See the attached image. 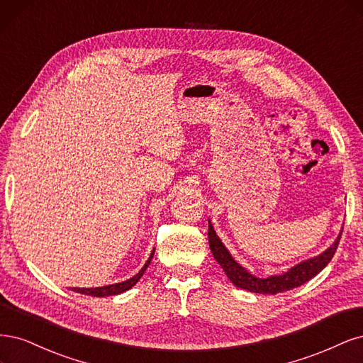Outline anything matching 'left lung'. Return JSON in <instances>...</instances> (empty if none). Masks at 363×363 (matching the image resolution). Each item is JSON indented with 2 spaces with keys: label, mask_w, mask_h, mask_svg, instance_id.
<instances>
[{
  "label": "left lung",
  "mask_w": 363,
  "mask_h": 363,
  "mask_svg": "<svg viewBox=\"0 0 363 363\" xmlns=\"http://www.w3.org/2000/svg\"><path fill=\"white\" fill-rule=\"evenodd\" d=\"M342 233V230H341ZM341 233H339L335 242L329 249L324 250L321 255L315 256V258L306 259L296 267L289 268L284 274L270 276L267 279H259L250 274L244 267H241L235 259L232 258L229 250L221 242L218 235L216 233L211 221L208 226V240H209V249H211L216 261L223 268L226 276L230 279V282L237 288L247 289L250 292H258V294H277V292L289 291L292 288H297L303 284H306L313 276H317L323 268L329 264L333 258V255L337 249L339 240H341Z\"/></svg>",
  "instance_id": "left-lung-1"
}]
</instances>
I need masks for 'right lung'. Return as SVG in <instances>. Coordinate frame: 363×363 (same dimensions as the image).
<instances>
[{"label":"right lung","mask_w":363,"mask_h":363,"mask_svg":"<svg viewBox=\"0 0 363 363\" xmlns=\"http://www.w3.org/2000/svg\"><path fill=\"white\" fill-rule=\"evenodd\" d=\"M154 252L152 250L149 259L146 261V264L143 265L142 270H140L135 276H133L131 279L125 280V282H121V284H113V285H107V286H98V288H72L74 292H79V294H84V296H93V297H108V296H118V294H122V292L131 289L138 280L140 277L143 276V273L146 272V268L149 267L152 258H154Z\"/></svg>","instance_id":"obj_1"}]
</instances>
